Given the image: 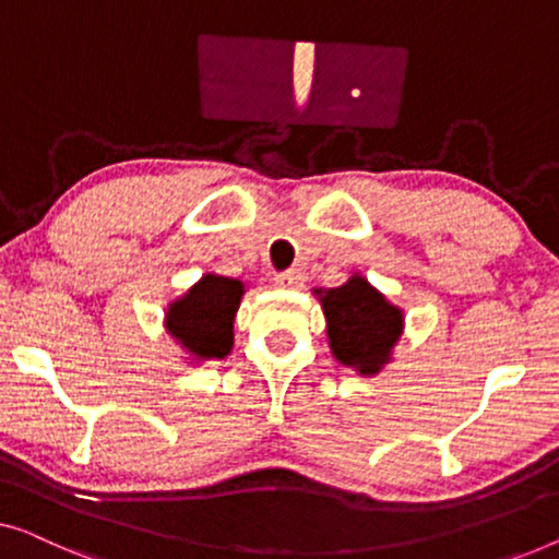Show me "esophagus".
Returning a JSON list of instances; mask_svg holds the SVG:
<instances>
[{
	"label": "esophagus",
	"instance_id": "esophagus-1",
	"mask_svg": "<svg viewBox=\"0 0 559 559\" xmlns=\"http://www.w3.org/2000/svg\"><path fill=\"white\" fill-rule=\"evenodd\" d=\"M274 282H277L280 287H287V289H295L302 285V274H299L297 270H287V272H280L277 277H274Z\"/></svg>",
	"mask_w": 559,
	"mask_h": 559
}]
</instances>
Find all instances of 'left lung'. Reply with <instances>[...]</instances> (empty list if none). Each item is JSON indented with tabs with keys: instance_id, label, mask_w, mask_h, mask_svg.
Instances as JSON below:
<instances>
[{
	"instance_id": "1",
	"label": "left lung",
	"mask_w": 559,
	"mask_h": 559,
	"mask_svg": "<svg viewBox=\"0 0 559 559\" xmlns=\"http://www.w3.org/2000/svg\"><path fill=\"white\" fill-rule=\"evenodd\" d=\"M318 295L335 358L360 376L378 373L399 343L403 312L358 274L328 293L318 289Z\"/></svg>"
}]
</instances>
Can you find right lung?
<instances>
[{"label": "right lung", "instance_id": "obj_1", "mask_svg": "<svg viewBox=\"0 0 559 559\" xmlns=\"http://www.w3.org/2000/svg\"><path fill=\"white\" fill-rule=\"evenodd\" d=\"M245 285L239 280L204 274L168 307L166 328L197 358H224L234 345V314Z\"/></svg>", "mask_w": 559, "mask_h": 559}]
</instances>
